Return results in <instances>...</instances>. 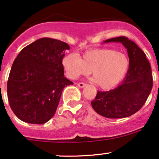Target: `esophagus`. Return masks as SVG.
<instances>
[{
    "mask_svg": "<svg viewBox=\"0 0 159 159\" xmlns=\"http://www.w3.org/2000/svg\"><path fill=\"white\" fill-rule=\"evenodd\" d=\"M86 86V83H78V86H79V87H80V88H83V87H85Z\"/></svg>",
    "mask_w": 159,
    "mask_h": 159,
    "instance_id": "34e87169",
    "label": "esophagus"
}]
</instances>
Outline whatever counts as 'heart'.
I'll return each instance as SVG.
<instances>
[{
  "mask_svg": "<svg viewBox=\"0 0 159 159\" xmlns=\"http://www.w3.org/2000/svg\"><path fill=\"white\" fill-rule=\"evenodd\" d=\"M62 64L69 78L76 80L91 72L93 81L102 89H110L125 77L129 66L127 56L112 49H96L81 57L70 53L63 57Z\"/></svg>",
  "mask_w": 159,
  "mask_h": 159,
  "instance_id": "obj_1",
  "label": "heart"
}]
</instances>
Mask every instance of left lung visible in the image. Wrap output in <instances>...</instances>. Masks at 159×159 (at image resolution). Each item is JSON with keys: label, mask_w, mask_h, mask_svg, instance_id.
Segmentation results:
<instances>
[{"label": "left lung", "mask_w": 159, "mask_h": 159, "mask_svg": "<svg viewBox=\"0 0 159 159\" xmlns=\"http://www.w3.org/2000/svg\"><path fill=\"white\" fill-rule=\"evenodd\" d=\"M121 43L127 49L129 68L123 81L116 89L98 91L92 107L99 115L110 119L130 116L138 112L146 102L152 89V69L146 55L127 37L108 39L104 43Z\"/></svg>", "instance_id": "1"}]
</instances>
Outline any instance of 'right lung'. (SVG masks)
Returning <instances> with one entry per match:
<instances>
[{
  "label": "right lung",
  "mask_w": 159,
  "mask_h": 159,
  "mask_svg": "<svg viewBox=\"0 0 159 159\" xmlns=\"http://www.w3.org/2000/svg\"><path fill=\"white\" fill-rule=\"evenodd\" d=\"M66 43L40 38L22 49L13 63L7 81L10 106L20 120L43 124L53 115L62 92L73 83L64 76L62 60Z\"/></svg>",
  "instance_id": "right-lung-1"
}]
</instances>
